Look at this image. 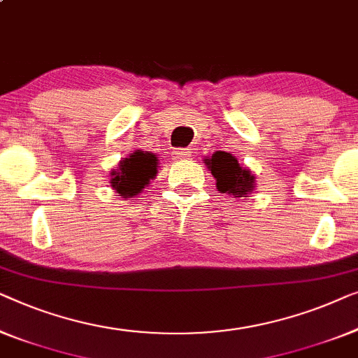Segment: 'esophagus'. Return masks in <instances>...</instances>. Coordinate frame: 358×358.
Listing matches in <instances>:
<instances>
[{
  "mask_svg": "<svg viewBox=\"0 0 358 358\" xmlns=\"http://www.w3.org/2000/svg\"><path fill=\"white\" fill-rule=\"evenodd\" d=\"M173 155L177 159H188V157H191V149L189 148H178L173 150Z\"/></svg>",
  "mask_w": 358,
  "mask_h": 358,
  "instance_id": "34e87169",
  "label": "esophagus"
}]
</instances>
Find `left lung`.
<instances>
[{"label": "left lung", "mask_w": 358, "mask_h": 358, "mask_svg": "<svg viewBox=\"0 0 358 358\" xmlns=\"http://www.w3.org/2000/svg\"><path fill=\"white\" fill-rule=\"evenodd\" d=\"M206 165L213 173V177L217 181V189L220 193H227L241 198L255 189V177L250 173V170L241 167L234 155L229 152L213 154V157L206 159Z\"/></svg>", "instance_id": "1"}]
</instances>
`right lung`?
I'll return each instance as SVG.
<instances>
[{"label":"right lung","mask_w":358,"mask_h":358,"mask_svg":"<svg viewBox=\"0 0 358 358\" xmlns=\"http://www.w3.org/2000/svg\"><path fill=\"white\" fill-rule=\"evenodd\" d=\"M157 173V157L154 154L136 150L120 162V167L112 172V186L123 198L139 194L150 178Z\"/></svg>","instance_id":"right-lung-1"}]
</instances>
